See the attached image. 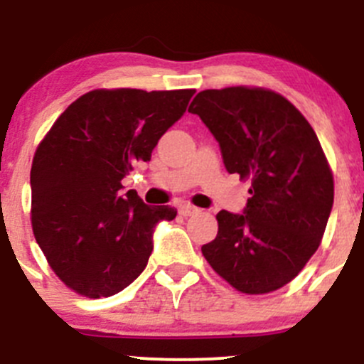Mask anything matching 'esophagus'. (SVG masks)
<instances>
[{
    "mask_svg": "<svg viewBox=\"0 0 364 364\" xmlns=\"http://www.w3.org/2000/svg\"><path fill=\"white\" fill-rule=\"evenodd\" d=\"M199 211H200V209L196 208V205H192V204H183V205H179V215H183V216L197 215V213H199Z\"/></svg>",
    "mask_w": 364,
    "mask_h": 364,
    "instance_id": "34e87169",
    "label": "esophagus"
}]
</instances>
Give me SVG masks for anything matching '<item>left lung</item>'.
Here are the masks:
<instances>
[{
	"label": "left lung",
	"mask_w": 364,
	"mask_h": 364,
	"mask_svg": "<svg viewBox=\"0 0 364 364\" xmlns=\"http://www.w3.org/2000/svg\"><path fill=\"white\" fill-rule=\"evenodd\" d=\"M188 112L216 139L227 172L252 183L243 213L216 215L218 234L203 255L245 294L284 287L321 245L335 197L314 128L287 98L262 87L200 91Z\"/></svg>",
	"instance_id": "1"
}]
</instances>
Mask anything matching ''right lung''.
I'll return each mask as SVG.
<instances>
[{
  "instance_id": "1",
  "label": "right lung",
  "mask_w": 364,
  "mask_h": 364,
  "mask_svg": "<svg viewBox=\"0 0 364 364\" xmlns=\"http://www.w3.org/2000/svg\"><path fill=\"white\" fill-rule=\"evenodd\" d=\"M193 90H95L77 98L31 165L33 234L54 273L86 297L123 291L144 271L153 234L176 208L148 205L121 179L151 160Z\"/></svg>"
}]
</instances>
